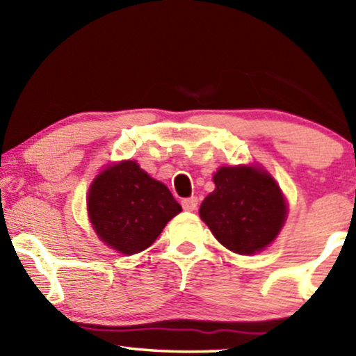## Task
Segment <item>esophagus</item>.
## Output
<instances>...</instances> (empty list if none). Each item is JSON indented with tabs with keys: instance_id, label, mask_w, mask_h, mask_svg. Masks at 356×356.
<instances>
[{
	"instance_id": "1",
	"label": "esophagus",
	"mask_w": 356,
	"mask_h": 356,
	"mask_svg": "<svg viewBox=\"0 0 356 356\" xmlns=\"http://www.w3.org/2000/svg\"><path fill=\"white\" fill-rule=\"evenodd\" d=\"M182 207L186 212H193V210H196L197 207V197L196 196H191V197H185L182 201Z\"/></svg>"
}]
</instances>
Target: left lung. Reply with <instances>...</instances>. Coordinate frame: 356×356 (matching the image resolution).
<instances>
[{"label": "left lung", "mask_w": 356, "mask_h": 356, "mask_svg": "<svg viewBox=\"0 0 356 356\" xmlns=\"http://www.w3.org/2000/svg\"><path fill=\"white\" fill-rule=\"evenodd\" d=\"M213 182L200 215L216 240L237 254H254L272 243L287 210L272 176L251 166H222Z\"/></svg>", "instance_id": "8db88e82"}]
</instances>
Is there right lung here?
Listing matches in <instances>:
<instances>
[{
  "label": "right lung",
  "mask_w": 356,
  "mask_h": 356,
  "mask_svg": "<svg viewBox=\"0 0 356 356\" xmlns=\"http://www.w3.org/2000/svg\"><path fill=\"white\" fill-rule=\"evenodd\" d=\"M88 212L102 242L130 256L149 248L182 207L166 185L129 160L106 168L95 177Z\"/></svg>",
  "instance_id": "add662e5"
}]
</instances>
